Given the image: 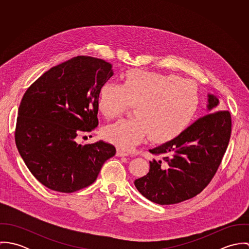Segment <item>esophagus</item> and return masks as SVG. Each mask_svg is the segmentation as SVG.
I'll use <instances>...</instances> for the list:
<instances>
[{"mask_svg": "<svg viewBox=\"0 0 249 249\" xmlns=\"http://www.w3.org/2000/svg\"><path fill=\"white\" fill-rule=\"evenodd\" d=\"M128 155H129V152L125 150H123L120 148L117 150V156H128Z\"/></svg>", "mask_w": 249, "mask_h": 249, "instance_id": "esophagus-1", "label": "esophagus"}]
</instances>
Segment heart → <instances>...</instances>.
Wrapping results in <instances>:
<instances>
[{
  "label": "heart",
  "instance_id": "heart-1",
  "mask_svg": "<svg viewBox=\"0 0 249 249\" xmlns=\"http://www.w3.org/2000/svg\"><path fill=\"white\" fill-rule=\"evenodd\" d=\"M135 105L136 117L107 125L103 135L122 148H130L150 136L154 142L170 141L184 131L199 105L195 82L175 74L140 69L128 70L123 83L103 84L98 108L108 119Z\"/></svg>",
  "mask_w": 249,
  "mask_h": 249
}]
</instances>
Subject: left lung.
Masks as SVG:
<instances>
[{"mask_svg": "<svg viewBox=\"0 0 249 249\" xmlns=\"http://www.w3.org/2000/svg\"><path fill=\"white\" fill-rule=\"evenodd\" d=\"M218 105L217 97L208 93L207 115L175 139L149 149L162 159L149 161L147 175L134 181L145 198L160 205L176 204L196 196L209 184L231 134V115L228 111L215 112Z\"/></svg>", "mask_w": 249, "mask_h": 249, "instance_id": "8db88e82", "label": "left lung"}]
</instances>
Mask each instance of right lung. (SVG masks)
I'll use <instances>...</instances> for the list:
<instances>
[{
	"mask_svg": "<svg viewBox=\"0 0 249 249\" xmlns=\"http://www.w3.org/2000/svg\"><path fill=\"white\" fill-rule=\"evenodd\" d=\"M114 74L112 65L75 56L51 68L25 93L18 109L15 142L34 177L47 188L72 193L91 185L116 154L105 141L78 144L80 132L98 127V97Z\"/></svg>",
	"mask_w": 249,
	"mask_h": 249,
	"instance_id": "right-lung-1",
	"label": "right lung"
}]
</instances>
